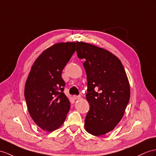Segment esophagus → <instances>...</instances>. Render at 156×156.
I'll return each mask as SVG.
<instances>
[{
    "label": "esophagus",
    "instance_id": "1",
    "mask_svg": "<svg viewBox=\"0 0 156 156\" xmlns=\"http://www.w3.org/2000/svg\"><path fill=\"white\" fill-rule=\"evenodd\" d=\"M73 98L75 100H77V99H80L81 98V96L79 95V96H77V95H73Z\"/></svg>",
    "mask_w": 156,
    "mask_h": 156
}]
</instances>
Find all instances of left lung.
Masks as SVG:
<instances>
[{"mask_svg":"<svg viewBox=\"0 0 156 156\" xmlns=\"http://www.w3.org/2000/svg\"><path fill=\"white\" fill-rule=\"evenodd\" d=\"M77 56L83 63L87 79L86 99L90 109L85 128L94 136L112 131L122 119L130 100L128 79L120 60L108 50L77 41Z\"/></svg>","mask_w":156,"mask_h":156,"instance_id":"8db88e82","label":"left lung"}]
</instances>
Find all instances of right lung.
I'll list each match as a JSON object with an SVG mask.
<instances>
[{
	"mask_svg": "<svg viewBox=\"0 0 156 156\" xmlns=\"http://www.w3.org/2000/svg\"><path fill=\"white\" fill-rule=\"evenodd\" d=\"M76 42L58 43L37 57L26 79L24 97L30 116L44 131L52 132L65 121L70 102L63 92L62 71L75 51Z\"/></svg>",
	"mask_w": 156,
	"mask_h": 156,
	"instance_id": "add662e5",
	"label": "right lung"
}]
</instances>
